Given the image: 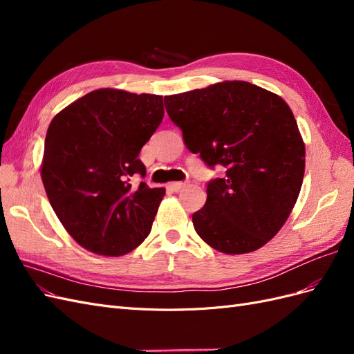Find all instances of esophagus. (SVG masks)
<instances>
[{
	"mask_svg": "<svg viewBox=\"0 0 354 354\" xmlns=\"http://www.w3.org/2000/svg\"><path fill=\"white\" fill-rule=\"evenodd\" d=\"M187 186L186 181H174V183H169L168 189L173 190V192H180L181 189H185Z\"/></svg>",
	"mask_w": 354,
	"mask_h": 354,
	"instance_id": "esophagus-1",
	"label": "esophagus"
}]
</instances>
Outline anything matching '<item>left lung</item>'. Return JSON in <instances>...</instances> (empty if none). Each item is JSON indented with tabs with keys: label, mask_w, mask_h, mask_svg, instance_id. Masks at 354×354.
<instances>
[{
	"label": "left lung",
	"mask_w": 354,
	"mask_h": 354,
	"mask_svg": "<svg viewBox=\"0 0 354 354\" xmlns=\"http://www.w3.org/2000/svg\"><path fill=\"white\" fill-rule=\"evenodd\" d=\"M165 109L186 147L224 176L207 185V202L192 216L199 236L224 254L269 242L291 214L306 167L292 111L279 95L246 81L165 95Z\"/></svg>",
	"instance_id": "1"
}]
</instances>
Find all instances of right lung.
<instances>
[{
    "instance_id": "right-lung-1",
    "label": "right lung",
    "mask_w": 354,
    "mask_h": 354,
    "mask_svg": "<svg viewBox=\"0 0 354 354\" xmlns=\"http://www.w3.org/2000/svg\"><path fill=\"white\" fill-rule=\"evenodd\" d=\"M164 118L162 95L95 90L59 112L46 136L41 178L60 223L85 250L120 257L151 233L165 189H151L142 147Z\"/></svg>"
}]
</instances>
